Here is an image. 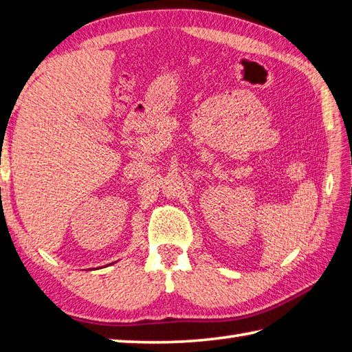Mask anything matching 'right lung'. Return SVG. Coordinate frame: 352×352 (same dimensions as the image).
<instances>
[{"mask_svg":"<svg viewBox=\"0 0 352 352\" xmlns=\"http://www.w3.org/2000/svg\"><path fill=\"white\" fill-rule=\"evenodd\" d=\"M116 261L118 260H115V261H111V263H106V265H101V266H94V267H87L89 269V271H95V269H101V267H107V266H110V265H115L116 263ZM87 269H86V271H87Z\"/></svg>","mask_w":352,"mask_h":352,"instance_id":"add662e5","label":"right lung"}]
</instances>
